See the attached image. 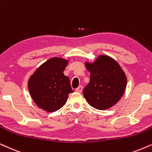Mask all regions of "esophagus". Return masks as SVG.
Returning <instances> with one entry per match:
<instances>
[{
    "instance_id": "1",
    "label": "esophagus",
    "mask_w": 152,
    "mask_h": 152,
    "mask_svg": "<svg viewBox=\"0 0 152 152\" xmlns=\"http://www.w3.org/2000/svg\"><path fill=\"white\" fill-rule=\"evenodd\" d=\"M82 90H83V87H82L81 86H78V87L76 89V91L78 92V93H81Z\"/></svg>"
}]
</instances>
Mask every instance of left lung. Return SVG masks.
Returning a JSON list of instances; mask_svg holds the SVG:
<instances>
[{
	"label": "left lung",
	"mask_w": 152,
	"mask_h": 152,
	"mask_svg": "<svg viewBox=\"0 0 152 152\" xmlns=\"http://www.w3.org/2000/svg\"><path fill=\"white\" fill-rule=\"evenodd\" d=\"M90 81L83 90L88 103L99 110L113 107L121 98L127 86V78L120 65L112 57L100 55L95 62H85Z\"/></svg>",
	"instance_id": "1"
}]
</instances>
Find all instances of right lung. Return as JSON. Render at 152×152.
<instances>
[{"label": "right lung", "instance_id": "right-lung-1", "mask_svg": "<svg viewBox=\"0 0 152 152\" xmlns=\"http://www.w3.org/2000/svg\"><path fill=\"white\" fill-rule=\"evenodd\" d=\"M68 64L66 59L52 57L30 76L28 91L39 108L48 112H54L66 104L69 94L74 92L69 78L63 73Z\"/></svg>", "mask_w": 152, "mask_h": 152}]
</instances>
